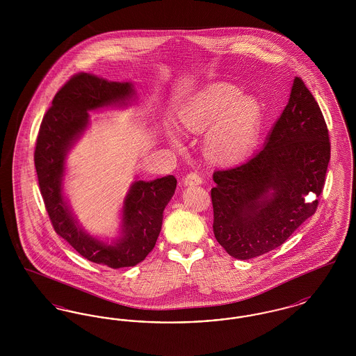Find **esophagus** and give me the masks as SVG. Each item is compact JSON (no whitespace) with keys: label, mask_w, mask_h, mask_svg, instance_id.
Returning <instances> with one entry per match:
<instances>
[{"label":"esophagus","mask_w":356,"mask_h":356,"mask_svg":"<svg viewBox=\"0 0 356 356\" xmlns=\"http://www.w3.org/2000/svg\"><path fill=\"white\" fill-rule=\"evenodd\" d=\"M202 183H203V179L195 172H191L183 179V184L186 186H200Z\"/></svg>","instance_id":"obj_1"}]
</instances>
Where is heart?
<instances>
[{"label":"heart","mask_w":356,"mask_h":356,"mask_svg":"<svg viewBox=\"0 0 356 356\" xmlns=\"http://www.w3.org/2000/svg\"><path fill=\"white\" fill-rule=\"evenodd\" d=\"M180 121L191 132H208L205 148L221 163H237L254 151L263 122V109L252 96L229 84H212L193 95L180 111ZM176 148L181 140L170 135Z\"/></svg>","instance_id":"heart-1"}]
</instances>
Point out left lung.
Wrapping results in <instances>:
<instances>
[{
	"label": "left lung",
	"mask_w": 356,
	"mask_h": 356,
	"mask_svg": "<svg viewBox=\"0 0 356 356\" xmlns=\"http://www.w3.org/2000/svg\"><path fill=\"white\" fill-rule=\"evenodd\" d=\"M330 153L322 111L295 77L264 148L237 167L213 172V234L221 247L240 260L280 247L315 213Z\"/></svg>",
	"instance_id": "left-lung-1"
}]
</instances>
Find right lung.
<instances>
[{"label":"right lung","mask_w":356,"mask_h":356,"mask_svg":"<svg viewBox=\"0 0 356 356\" xmlns=\"http://www.w3.org/2000/svg\"><path fill=\"white\" fill-rule=\"evenodd\" d=\"M134 96L132 83L108 81L90 73L74 74L56 93L41 122L34 151L40 191L54 231L85 259L111 268L134 267L152 251L177 180L172 175L152 181L135 180L124 199L120 236L108 243L89 235L65 200V161L89 125V112L127 106Z\"/></svg>","instance_id":"obj_1"}]
</instances>
